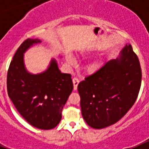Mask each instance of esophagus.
Returning a JSON list of instances; mask_svg holds the SVG:
<instances>
[{
    "label": "esophagus",
    "mask_w": 149,
    "mask_h": 149,
    "mask_svg": "<svg viewBox=\"0 0 149 149\" xmlns=\"http://www.w3.org/2000/svg\"><path fill=\"white\" fill-rule=\"evenodd\" d=\"M72 81H73L74 84V90H77V85H78L80 81H79L78 78H77V77H74V78L72 79Z\"/></svg>",
    "instance_id": "34e87169"
}]
</instances>
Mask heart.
<instances>
[{"mask_svg":"<svg viewBox=\"0 0 149 149\" xmlns=\"http://www.w3.org/2000/svg\"><path fill=\"white\" fill-rule=\"evenodd\" d=\"M69 61L71 62V60H69ZM89 69H90V70H94L95 68V65H90V66L89 67Z\"/></svg>","mask_w":149,"mask_h":149,"instance_id":"heart-1","label":"heart"}]
</instances>
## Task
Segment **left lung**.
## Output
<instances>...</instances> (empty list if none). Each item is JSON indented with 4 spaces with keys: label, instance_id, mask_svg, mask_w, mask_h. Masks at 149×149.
Wrapping results in <instances>:
<instances>
[{
    "label": "left lung",
    "instance_id": "8db88e82",
    "mask_svg": "<svg viewBox=\"0 0 149 149\" xmlns=\"http://www.w3.org/2000/svg\"><path fill=\"white\" fill-rule=\"evenodd\" d=\"M141 81L138 56L126 45L119 58L107 62L78 84L84 120L95 129L115 124L134 104Z\"/></svg>",
    "mask_w": 149,
    "mask_h": 149
}]
</instances>
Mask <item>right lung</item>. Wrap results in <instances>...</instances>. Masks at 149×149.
<instances>
[{
    "label": "right lung",
    "mask_w": 149,
    "mask_h": 149,
    "mask_svg": "<svg viewBox=\"0 0 149 149\" xmlns=\"http://www.w3.org/2000/svg\"><path fill=\"white\" fill-rule=\"evenodd\" d=\"M40 42L27 39L18 47L8 68L6 87L8 95L24 119L33 127L49 130L60 123L73 83L72 75L61 73L54 60L42 74L34 75L26 71L23 53Z\"/></svg>",
    "instance_id": "obj_1"
}]
</instances>
